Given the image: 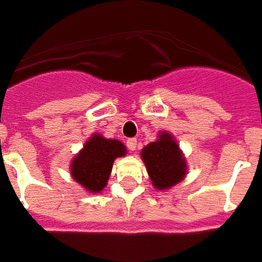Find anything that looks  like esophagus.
<instances>
[{
  "instance_id": "1",
  "label": "esophagus",
  "mask_w": 262,
  "mask_h": 262,
  "mask_svg": "<svg viewBox=\"0 0 262 262\" xmlns=\"http://www.w3.org/2000/svg\"><path fill=\"white\" fill-rule=\"evenodd\" d=\"M127 146H128V148L131 150V151H135L137 150V146H138V142L135 138H133V139H128L127 141Z\"/></svg>"
}]
</instances>
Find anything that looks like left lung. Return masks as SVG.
Instances as JSON below:
<instances>
[{"label": "left lung", "instance_id": "obj_1", "mask_svg": "<svg viewBox=\"0 0 262 262\" xmlns=\"http://www.w3.org/2000/svg\"><path fill=\"white\" fill-rule=\"evenodd\" d=\"M143 160L152 187L166 190L174 187L187 174V162L171 134L162 131L156 142L142 148Z\"/></svg>", "mask_w": 262, "mask_h": 262}]
</instances>
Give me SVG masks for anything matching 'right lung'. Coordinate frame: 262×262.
Wrapping results in <instances>:
<instances>
[{
    "instance_id": "add662e5",
    "label": "right lung",
    "mask_w": 262,
    "mask_h": 262,
    "mask_svg": "<svg viewBox=\"0 0 262 262\" xmlns=\"http://www.w3.org/2000/svg\"><path fill=\"white\" fill-rule=\"evenodd\" d=\"M125 152L127 148L120 141L105 139L100 134H95L73 158L70 165L72 177L88 192L100 193L108 183L114 161L124 157Z\"/></svg>"
}]
</instances>
